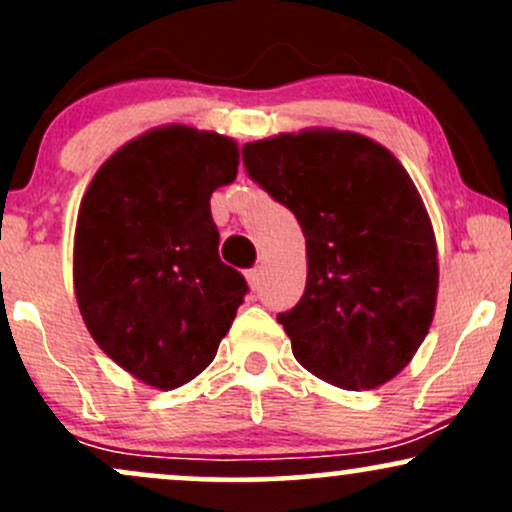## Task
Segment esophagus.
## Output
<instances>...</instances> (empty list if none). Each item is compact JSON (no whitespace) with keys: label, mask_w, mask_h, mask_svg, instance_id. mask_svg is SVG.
Instances as JSON below:
<instances>
[{"label":"esophagus","mask_w":512,"mask_h":512,"mask_svg":"<svg viewBox=\"0 0 512 512\" xmlns=\"http://www.w3.org/2000/svg\"><path fill=\"white\" fill-rule=\"evenodd\" d=\"M248 284H250V289L252 291H257L260 289V284H262V267H252V269H248Z\"/></svg>","instance_id":"34e87169"}]
</instances>
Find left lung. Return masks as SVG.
<instances>
[{"instance_id":"left-lung-1","label":"left lung","mask_w":512,"mask_h":512,"mask_svg":"<svg viewBox=\"0 0 512 512\" xmlns=\"http://www.w3.org/2000/svg\"><path fill=\"white\" fill-rule=\"evenodd\" d=\"M245 170L305 236L301 301L276 315L296 361L342 390H373L431 327L438 257L414 182L385 146L310 129L243 146Z\"/></svg>"}]
</instances>
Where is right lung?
Here are the masks:
<instances>
[{"label":"right lung","mask_w":512,"mask_h":512,"mask_svg":"<svg viewBox=\"0 0 512 512\" xmlns=\"http://www.w3.org/2000/svg\"><path fill=\"white\" fill-rule=\"evenodd\" d=\"M238 146L192 127L151 129L103 163L81 199L74 291L88 332L158 390L214 361L248 281L219 257L211 192L236 180Z\"/></svg>","instance_id":"1"}]
</instances>
